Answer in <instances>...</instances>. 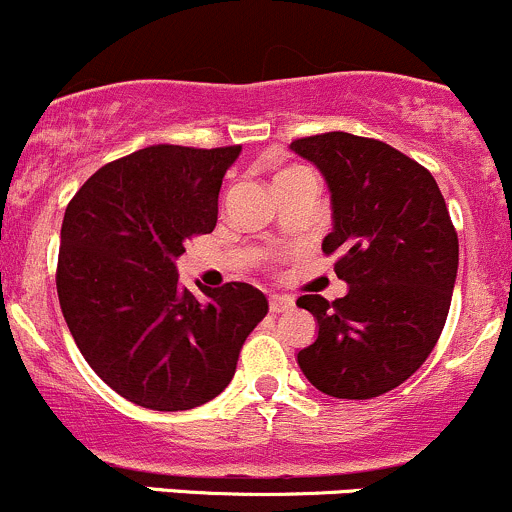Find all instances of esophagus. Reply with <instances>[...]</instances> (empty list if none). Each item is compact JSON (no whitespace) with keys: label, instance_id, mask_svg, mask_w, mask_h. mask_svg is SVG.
Instances as JSON below:
<instances>
[{"label":"esophagus","instance_id":"obj_1","mask_svg":"<svg viewBox=\"0 0 512 512\" xmlns=\"http://www.w3.org/2000/svg\"><path fill=\"white\" fill-rule=\"evenodd\" d=\"M268 308H271V313H286V310L293 308V298L291 295L273 293L271 298H268Z\"/></svg>","mask_w":512,"mask_h":512}]
</instances>
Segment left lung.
Segmentation results:
<instances>
[{
  "label": "left lung",
  "mask_w": 512,
  "mask_h": 512,
  "mask_svg": "<svg viewBox=\"0 0 512 512\" xmlns=\"http://www.w3.org/2000/svg\"><path fill=\"white\" fill-rule=\"evenodd\" d=\"M325 177L342 298L300 295L318 320L298 352L308 382L337 399H372L399 387L434 350L458 271V236L429 170L387 142L323 133L291 142Z\"/></svg>",
  "instance_id": "obj_1"
}]
</instances>
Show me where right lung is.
<instances>
[{
  "label": "right lung",
  "instance_id": "add662e5",
  "mask_svg": "<svg viewBox=\"0 0 512 512\" xmlns=\"http://www.w3.org/2000/svg\"><path fill=\"white\" fill-rule=\"evenodd\" d=\"M239 152L145 147L100 167L63 214V318L93 372L138 407L184 412L224 392L268 313L249 283L194 295L175 263L217 226L221 179Z\"/></svg>",
  "mask_w": 512,
  "mask_h": 512
}]
</instances>
